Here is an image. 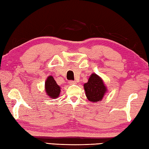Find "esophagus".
<instances>
[{
  "label": "esophagus",
  "instance_id": "34e87169",
  "mask_svg": "<svg viewBox=\"0 0 149 149\" xmlns=\"http://www.w3.org/2000/svg\"><path fill=\"white\" fill-rule=\"evenodd\" d=\"M68 84L70 85H73V84H76V81H69Z\"/></svg>",
  "mask_w": 149,
  "mask_h": 149
}]
</instances>
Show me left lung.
<instances>
[{"label":"left lung","mask_w":149,"mask_h":149,"mask_svg":"<svg viewBox=\"0 0 149 149\" xmlns=\"http://www.w3.org/2000/svg\"><path fill=\"white\" fill-rule=\"evenodd\" d=\"M84 87L87 99L94 103L101 101L108 91L102 78L95 73L90 75Z\"/></svg>","instance_id":"8db88e82"}]
</instances>
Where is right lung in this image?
Returning a JSON list of instances; mask_svg holds the SVG:
<instances>
[{"instance_id": "obj_1", "label": "right lung", "mask_w": 149, "mask_h": 149, "mask_svg": "<svg viewBox=\"0 0 149 149\" xmlns=\"http://www.w3.org/2000/svg\"><path fill=\"white\" fill-rule=\"evenodd\" d=\"M61 87L56 84V81L52 75H49L47 78L45 83V90L47 95L50 99H56L59 97Z\"/></svg>"}]
</instances>
